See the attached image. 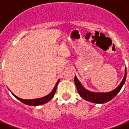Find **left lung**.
Returning <instances> with one entry per match:
<instances>
[{
    "mask_svg": "<svg viewBox=\"0 0 129 129\" xmlns=\"http://www.w3.org/2000/svg\"><path fill=\"white\" fill-rule=\"evenodd\" d=\"M126 78V69L125 68L124 77L122 79V81H121L120 84L113 90L108 92H91L88 90L86 89L81 85L76 76H75V84L78 93L84 100L88 101L90 102L95 103V104H104V103L111 101L112 99H113L114 97L117 95V93L120 91L123 85L124 84Z\"/></svg>",
    "mask_w": 129,
    "mask_h": 129,
    "instance_id": "obj_1",
    "label": "left lung"
}]
</instances>
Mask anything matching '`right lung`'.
<instances>
[{
    "label": "right lung",
    "mask_w": 129,
    "mask_h": 129,
    "mask_svg": "<svg viewBox=\"0 0 129 129\" xmlns=\"http://www.w3.org/2000/svg\"><path fill=\"white\" fill-rule=\"evenodd\" d=\"M59 79L56 82V85H55V86L54 87L53 90H52V92L50 93V94H48V95H46L45 97H43L41 98H39V99H34V100H23V99H21V98H19L17 96H16L14 94H13L12 92V95L14 96V97L18 100L19 101H21V102L25 104H26V105H29V106H39V105H41V104H45V103L48 102L50 100L54 97V95L55 94V92H56V87H57V85L59 84Z\"/></svg>",
    "instance_id": "add662e5"
}]
</instances>
